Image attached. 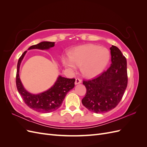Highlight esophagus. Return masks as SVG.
<instances>
[{"instance_id":"34e87169","label":"esophagus","mask_w":147,"mask_h":147,"mask_svg":"<svg viewBox=\"0 0 147 147\" xmlns=\"http://www.w3.org/2000/svg\"><path fill=\"white\" fill-rule=\"evenodd\" d=\"M82 83V80L80 78H76L75 79V84H77L79 83Z\"/></svg>"}]
</instances>
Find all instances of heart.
Returning <instances> with one entry per match:
<instances>
[{
    "mask_svg": "<svg viewBox=\"0 0 147 147\" xmlns=\"http://www.w3.org/2000/svg\"><path fill=\"white\" fill-rule=\"evenodd\" d=\"M110 58V53L105 48L93 44L77 47L69 53V58L64 57L63 64L71 71L81 66L82 74L87 77L100 74L105 69Z\"/></svg>",
    "mask_w": 147,
    "mask_h": 147,
    "instance_id": "heart-1",
    "label": "heart"
}]
</instances>
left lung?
<instances>
[{
  "label": "left lung",
  "mask_w": 147,
  "mask_h": 147,
  "mask_svg": "<svg viewBox=\"0 0 147 147\" xmlns=\"http://www.w3.org/2000/svg\"><path fill=\"white\" fill-rule=\"evenodd\" d=\"M110 67L94 78L83 80L86 93L82 102L91 112L105 113L116 107L127 86V62L119 49L110 48Z\"/></svg>",
  "instance_id": "left-lung-1"
}]
</instances>
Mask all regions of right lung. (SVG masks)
<instances>
[{"label":"right lung","instance_id":"1","mask_svg":"<svg viewBox=\"0 0 147 147\" xmlns=\"http://www.w3.org/2000/svg\"><path fill=\"white\" fill-rule=\"evenodd\" d=\"M55 42H42L29 48L30 49L46 50L53 47ZM27 51H25L19 58L17 64L16 84L17 90L23 98L24 103L29 108L41 113H50L59 109L65 97L70 90L75 86V78H67L59 76L56 82L50 89L39 94H32L23 88L19 75L20 66Z\"/></svg>","mask_w":147,"mask_h":147}]
</instances>
